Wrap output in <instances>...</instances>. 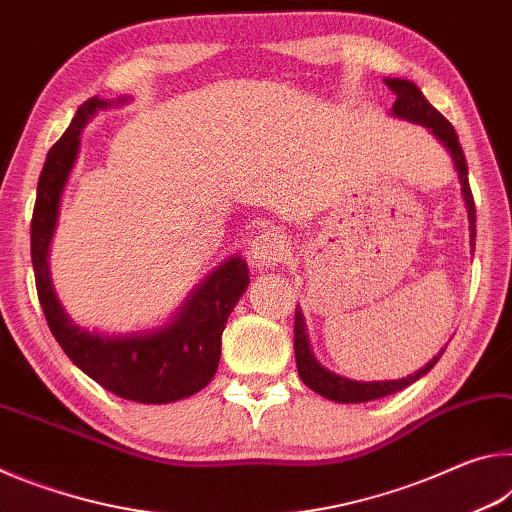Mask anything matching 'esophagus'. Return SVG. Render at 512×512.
I'll return each instance as SVG.
<instances>
[{"label":"esophagus","instance_id":"1","mask_svg":"<svg viewBox=\"0 0 512 512\" xmlns=\"http://www.w3.org/2000/svg\"><path fill=\"white\" fill-rule=\"evenodd\" d=\"M289 241L280 230H264L255 237L250 244V257L255 259L259 266H275L287 257Z\"/></svg>","mask_w":512,"mask_h":512}]
</instances>
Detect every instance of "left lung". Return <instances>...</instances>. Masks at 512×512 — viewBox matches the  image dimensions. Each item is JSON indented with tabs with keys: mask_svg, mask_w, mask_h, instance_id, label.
I'll list each match as a JSON object with an SVG mask.
<instances>
[{
	"mask_svg": "<svg viewBox=\"0 0 512 512\" xmlns=\"http://www.w3.org/2000/svg\"><path fill=\"white\" fill-rule=\"evenodd\" d=\"M386 85L397 94V101L393 106V115L415 121V124H422L431 128V133L438 137L440 142L447 146V151L452 153L454 158V167L458 171V178H461L463 185V196H465V205H467V219H470V241L474 248V239H476V207H474V196L470 189V180H467V162L461 149V142H458V135L454 131V126L440 115V112L431 106V103L424 99V94L420 88L406 79H386ZM293 350H296V366H298V375L305 384L316 391L318 395L327 397L332 402H341V404H361V402H370V400H379V397L393 395L402 388L411 386L413 381H418L420 377L427 375V372L436 366V361L440 359L433 357L427 366L422 370L415 372V375H409L404 379H395V381H352L334 375V372L325 370L320 363L314 359V354L309 350V341L305 334V318H302L300 309H296V320H293Z\"/></svg>",
	"mask_w": 512,
	"mask_h": 512,
	"instance_id": "left-lung-1",
	"label": "left lung"
}]
</instances>
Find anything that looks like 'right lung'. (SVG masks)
<instances>
[{"label":"right lung","instance_id":"add662e5","mask_svg":"<svg viewBox=\"0 0 512 512\" xmlns=\"http://www.w3.org/2000/svg\"><path fill=\"white\" fill-rule=\"evenodd\" d=\"M110 106L112 101L97 97L81 103L72 124L47 153L31 219L36 289L51 334L85 375L124 400L167 404L198 393L212 381L219 368L225 323L248 287V266L241 257L228 259L192 293L169 325L149 334L110 339L67 318L49 280V241L56 228L60 192L79 151L81 128L94 112Z\"/></svg>","mask_w":512,"mask_h":512}]
</instances>
